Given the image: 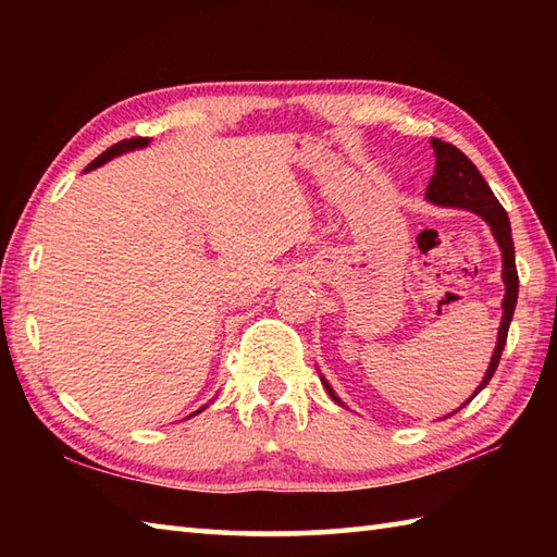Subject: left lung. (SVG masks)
I'll list each match as a JSON object with an SVG mask.
<instances>
[{
	"label": "left lung",
	"mask_w": 557,
	"mask_h": 557,
	"mask_svg": "<svg viewBox=\"0 0 557 557\" xmlns=\"http://www.w3.org/2000/svg\"><path fill=\"white\" fill-rule=\"evenodd\" d=\"M431 148L435 156V174L431 176L429 188H425V200L433 206H441V208H459V210L474 212V215H479L491 227L495 242H498V246H500V256H503L505 299H503V321L498 327V342H495L486 375H483V381L474 389V395L465 401V405H469V401L491 383L495 369H498L505 342H507V330H510V323H512V313H515L517 294H519V277H517V265H515V242H512L510 218H507L505 208L498 203V198L493 196L491 186L476 170V164L471 162L459 148H455L453 144H445V140H441V138H431ZM321 381L327 389V395L333 397L337 405L345 407V401L335 395V389L330 387V383L323 375H321ZM459 409H455L453 413H457ZM453 413H447V417H453Z\"/></svg>",
	"instance_id": "left-lung-1"
}]
</instances>
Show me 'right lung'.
Masks as SVG:
<instances>
[{
    "label": "right lung",
    "instance_id": "right-lung-1",
    "mask_svg": "<svg viewBox=\"0 0 557 557\" xmlns=\"http://www.w3.org/2000/svg\"><path fill=\"white\" fill-rule=\"evenodd\" d=\"M150 144V138H126V140H120V144H116V146H112V148H108V150H104L102 152V156L100 158H96V160H92L90 164H88V168L86 170H83V172H90V170H98L100 168V164H104V162H110V160H114V158H120V156H124V152H132V150H140V148H146ZM208 407V405H206ZM206 407H200L198 411H194L191 413V417H196V413H200V411H203Z\"/></svg>",
    "mask_w": 557,
    "mask_h": 557
}]
</instances>
